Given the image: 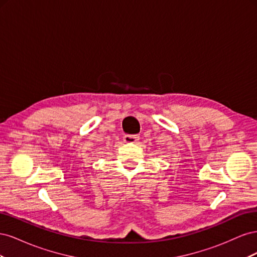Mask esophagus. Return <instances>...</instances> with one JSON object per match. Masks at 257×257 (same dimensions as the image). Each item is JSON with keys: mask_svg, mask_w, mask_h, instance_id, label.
Here are the masks:
<instances>
[{"mask_svg": "<svg viewBox=\"0 0 257 257\" xmlns=\"http://www.w3.org/2000/svg\"><path fill=\"white\" fill-rule=\"evenodd\" d=\"M123 141L124 143H132V144H135L139 141V136L138 135H125L123 137Z\"/></svg>", "mask_w": 257, "mask_h": 257, "instance_id": "esophagus-1", "label": "esophagus"}]
</instances>
